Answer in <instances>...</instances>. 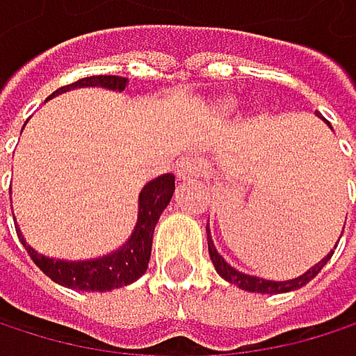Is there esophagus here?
<instances>
[{
    "label": "esophagus",
    "instance_id": "obj_1",
    "mask_svg": "<svg viewBox=\"0 0 356 356\" xmlns=\"http://www.w3.org/2000/svg\"><path fill=\"white\" fill-rule=\"evenodd\" d=\"M175 172L181 181H194V179H200L202 177V168H200V162L196 158H184L179 164H177Z\"/></svg>",
    "mask_w": 356,
    "mask_h": 356
}]
</instances>
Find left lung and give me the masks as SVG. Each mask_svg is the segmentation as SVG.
<instances>
[{"label": "left lung", "mask_w": 356, "mask_h": 356, "mask_svg": "<svg viewBox=\"0 0 356 356\" xmlns=\"http://www.w3.org/2000/svg\"><path fill=\"white\" fill-rule=\"evenodd\" d=\"M207 245H209V256H211V263H213L216 271H218L226 282L239 286L241 291H250V293H269V295H271V293H289V291L301 289V286H305L312 277H316V275H318V271L327 265V261L333 256V250H331V254H327L316 267H312L307 273H303V275H299V277H295V280H289V282H271V280H261V277L245 275V273H241V271H237V269H232V267L224 261V258L218 254V250H216V245H213V241H211V237H209V228H207ZM335 248H337V245H335Z\"/></svg>", "instance_id": "8db88e82"}]
</instances>
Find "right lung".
I'll return each mask as SVG.
<instances>
[{"mask_svg":"<svg viewBox=\"0 0 356 356\" xmlns=\"http://www.w3.org/2000/svg\"><path fill=\"white\" fill-rule=\"evenodd\" d=\"M128 79L124 76H106V74H95V76H85L79 79L76 83H70L65 87H59L57 91L51 93V98L55 93H61L65 89H74V87H106L121 91L126 89ZM175 192V175L166 172L158 179L149 181L138 198V222L132 232V237L128 243L108 254L102 256L98 261H85V263H63V261H51V258L38 254L31 245L25 243L21 237V243L25 245L27 254L31 256V261L42 269L53 282L67 286V289H76V291H113L121 289V286H128L136 282L149 265V256H152V243H154V230L156 224L166 209V204L170 202Z\"/></svg>","mask_w":356,"mask_h":356,"instance_id":"add662e5","label":"right lung"}]
</instances>
